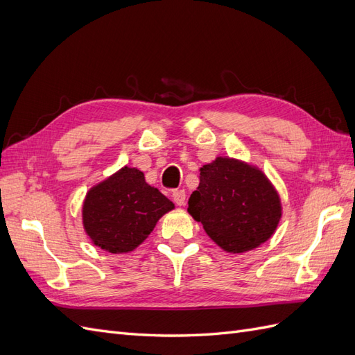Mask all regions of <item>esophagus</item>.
<instances>
[{
  "label": "esophagus",
  "instance_id": "1",
  "mask_svg": "<svg viewBox=\"0 0 355 355\" xmlns=\"http://www.w3.org/2000/svg\"><path fill=\"white\" fill-rule=\"evenodd\" d=\"M173 201L178 204V206H184L185 204V198H187V194H185V191L184 189H175L173 191Z\"/></svg>",
  "mask_w": 355,
  "mask_h": 355
}]
</instances>
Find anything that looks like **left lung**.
I'll return each instance as SVG.
<instances>
[{"label":"left lung","instance_id":"8db88e82","mask_svg":"<svg viewBox=\"0 0 355 355\" xmlns=\"http://www.w3.org/2000/svg\"><path fill=\"white\" fill-rule=\"evenodd\" d=\"M188 213L220 249L244 253L268 241L282 219V200L263 171L245 161L218 157L200 168Z\"/></svg>","mask_w":355,"mask_h":355}]
</instances>
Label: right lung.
<instances>
[{
  "instance_id": "obj_1",
  "label": "right lung",
  "mask_w": 355,
  "mask_h": 355,
  "mask_svg": "<svg viewBox=\"0 0 355 355\" xmlns=\"http://www.w3.org/2000/svg\"><path fill=\"white\" fill-rule=\"evenodd\" d=\"M173 209V202L146 184L144 171L124 166L87 191L83 227L92 243L105 252L128 253Z\"/></svg>"
}]
</instances>
